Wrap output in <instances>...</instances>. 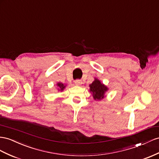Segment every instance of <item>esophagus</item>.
Here are the masks:
<instances>
[{
	"mask_svg": "<svg viewBox=\"0 0 159 159\" xmlns=\"http://www.w3.org/2000/svg\"><path fill=\"white\" fill-rule=\"evenodd\" d=\"M75 83L76 85H80V84H82L83 82H82V80H76L75 81Z\"/></svg>",
	"mask_w": 159,
	"mask_h": 159,
	"instance_id": "1",
	"label": "esophagus"
}]
</instances>
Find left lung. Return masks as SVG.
Here are the masks:
<instances>
[{"label":"left lung","instance_id":"1","mask_svg":"<svg viewBox=\"0 0 159 159\" xmlns=\"http://www.w3.org/2000/svg\"><path fill=\"white\" fill-rule=\"evenodd\" d=\"M89 91L92 94L93 99L95 101H101L105 97V93H106L109 89L103 83L97 78H95L93 82L89 84Z\"/></svg>","mask_w":159,"mask_h":159}]
</instances>
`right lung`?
Listing matches in <instances>:
<instances>
[{
    "label": "right lung",
    "instance_id": "obj_1",
    "mask_svg": "<svg viewBox=\"0 0 159 159\" xmlns=\"http://www.w3.org/2000/svg\"><path fill=\"white\" fill-rule=\"evenodd\" d=\"M56 86H57V88H58V91H63L64 89L66 88V84H63L62 83H60H60H57Z\"/></svg>",
    "mask_w": 159,
    "mask_h": 159
}]
</instances>
